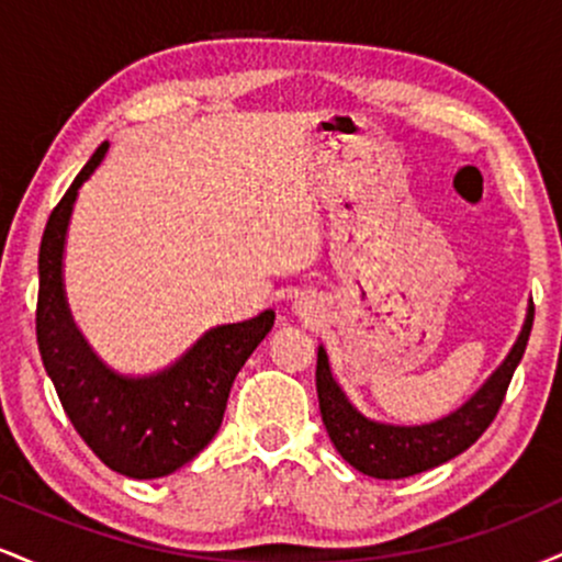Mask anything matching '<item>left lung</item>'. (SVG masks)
<instances>
[{
	"label": "left lung",
	"mask_w": 562,
	"mask_h": 562,
	"mask_svg": "<svg viewBox=\"0 0 562 562\" xmlns=\"http://www.w3.org/2000/svg\"><path fill=\"white\" fill-rule=\"evenodd\" d=\"M531 325L533 303L528 306V317L518 344L513 346V351H509V357L502 362L499 370L486 380V385H483L468 404H462L460 409L451 412L443 420H436L430 425H412V428H404V425L370 423L367 417L359 415V412L346 402L344 391H340L338 383L333 380L325 348H319V412L335 449H338L340 457H344L348 465L357 468L359 473L383 481L409 479V475L425 473V470L454 460L457 454H462V451L473 447V443L486 434L488 425L494 423L496 412H499V406L507 396L515 367L524 359Z\"/></svg>",
	"instance_id": "obj_1"
}]
</instances>
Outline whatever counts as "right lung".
<instances>
[{"label": "right lung", "instance_id": "add662e5", "mask_svg": "<svg viewBox=\"0 0 562 562\" xmlns=\"http://www.w3.org/2000/svg\"><path fill=\"white\" fill-rule=\"evenodd\" d=\"M102 142L49 214L38 248L36 340L76 434L115 473L164 479L209 447L224 420L237 372L274 325V312L205 333L177 364L153 378H121L89 351L63 295V243L83 179Z\"/></svg>", "mask_w": 562, "mask_h": 562}]
</instances>
